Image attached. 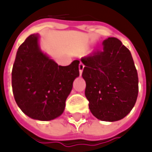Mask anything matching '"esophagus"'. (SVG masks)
Returning a JSON list of instances; mask_svg holds the SVG:
<instances>
[{
    "instance_id": "obj_1",
    "label": "esophagus",
    "mask_w": 152,
    "mask_h": 152,
    "mask_svg": "<svg viewBox=\"0 0 152 152\" xmlns=\"http://www.w3.org/2000/svg\"><path fill=\"white\" fill-rule=\"evenodd\" d=\"M84 67H85V65H84L82 62H80V63L79 64V73H80V75H81V74H82V73H83Z\"/></svg>"
}]
</instances>
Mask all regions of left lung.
Listing matches in <instances>:
<instances>
[{"label": "left lung", "instance_id": "left-lung-1", "mask_svg": "<svg viewBox=\"0 0 152 152\" xmlns=\"http://www.w3.org/2000/svg\"><path fill=\"white\" fill-rule=\"evenodd\" d=\"M81 61L91 113L107 122L126 117L139 91L137 70L129 50L118 39L110 37L103 41V50L81 58Z\"/></svg>", "mask_w": 152, "mask_h": 152}]
</instances>
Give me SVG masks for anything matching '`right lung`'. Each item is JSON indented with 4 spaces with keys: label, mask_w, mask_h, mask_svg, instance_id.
<instances>
[{
    "label": "right lung",
    "mask_w": 152,
    "mask_h": 152,
    "mask_svg": "<svg viewBox=\"0 0 152 152\" xmlns=\"http://www.w3.org/2000/svg\"><path fill=\"white\" fill-rule=\"evenodd\" d=\"M79 61L58 66L40 50L38 34H31L18 47L12 71L15 101L33 119L50 121L61 116L79 76Z\"/></svg>",
    "instance_id": "right-lung-1"
}]
</instances>
